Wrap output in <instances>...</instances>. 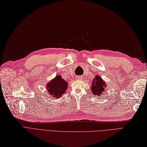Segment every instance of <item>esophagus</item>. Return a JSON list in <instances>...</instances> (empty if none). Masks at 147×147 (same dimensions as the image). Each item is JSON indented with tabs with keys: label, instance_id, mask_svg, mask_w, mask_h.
<instances>
[{
	"label": "esophagus",
	"instance_id": "obj_1",
	"mask_svg": "<svg viewBox=\"0 0 147 147\" xmlns=\"http://www.w3.org/2000/svg\"><path fill=\"white\" fill-rule=\"evenodd\" d=\"M77 79H78V80H81V79H82V77L81 76H78V78H77Z\"/></svg>",
	"mask_w": 147,
	"mask_h": 147
}]
</instances>
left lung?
Returning a JSON list of instances; mask_svg holds the SVG:
<instances>
[{
  "mask_svg": "<svg viewBox=\"0 0 147 147\" xmlns=\"http://www.w3.org/2000/svg\"><path fill=\"white\" fill-rule=\"evenodd\" d=\"M91 91L94 95L96 97H100L102 96L105 91L106 90L107 85L101 77L99 75H96L93 79L91 84Z\"/></svg>",
  "mask_w": 147,
  "mask_h": 147,
  "instance_id": "1",
  "label": "left lung"
}]
</instances>
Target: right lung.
I'll list each match as a JSON object with an SVG mask.
<instances>
[{
    "label": "right lung",
    "instance_id": "1",
    "mask_svg": "<svg viewBox=\"0 0 147 147\" xmlns=\"http://www.w3.org/2000/svg\"><path fill=\"white\" fill-rule=\"evenodd\" d=\"M67 88L68 83L59 74L48 82L46 87L48 93L55 99H59L63 96Z\"/></svg>",
    "mask_w": 147,
    "mask_h": 147
}]
</instances>
